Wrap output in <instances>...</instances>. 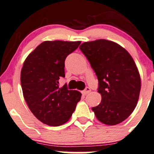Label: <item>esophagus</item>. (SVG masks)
Returning <instances> with one entry per match:
<instances>
[{
	"mask_svg": "<svg viewBox=\"0 0 154 154\" xmlns=\"http://www.w3.org/2000/svg\"><path fill=\"white\" fill-rule=\"evenodd\" d=\"M91 91V89H90V88H88V87H86V88H85L84 90H83V91H82V93H83V94H84V95H86V94H88V93Z\"/></svg>",
	"mask_w": 154,
	"mask_h": 154,
	"instance_id": "obj_1",
	"label": "esophagus"
}]
</instances>
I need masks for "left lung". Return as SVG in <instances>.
<instances>
[{
	"label": "left lung",
	"instance_id": "8db88e82",
	"mask_svg": "<svg viewBox=\"0 0 154 154\" xmlns=\"http://www.w3.org/2000/svg\"><path fill=\"white\" fill-rule=\"evenodd\" d=\"M98 80L101 102L92 107L97 120L106 125L122 123L136 108L141 78L133 57L116 42L98 39L80 46Z\"/></svg>",
	"mask_w": 154,
	"mask_h": 154
}]
</instances>
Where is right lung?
I'll list each match as a JSON object with an SVG mask.
<instances>
[{
  "mask_svg": "<svg viewBox=\"0 0 154 154\" xmlns=\"http://www.w3.org/2000/svg\"><path fill=\"white\" fill-rule=\"evenodd\" d=\"M81 42L45 41L26 58L21 71L23 95L40 122L57 127L66 123L80 101L81 93L59 87L65 77V60Z\"/></svg>",
  "mask_w": 154,
  "mask_h": 154,
  "instance_id": "right-lung-1",
  "label": "right lung"
}]
</instances>
